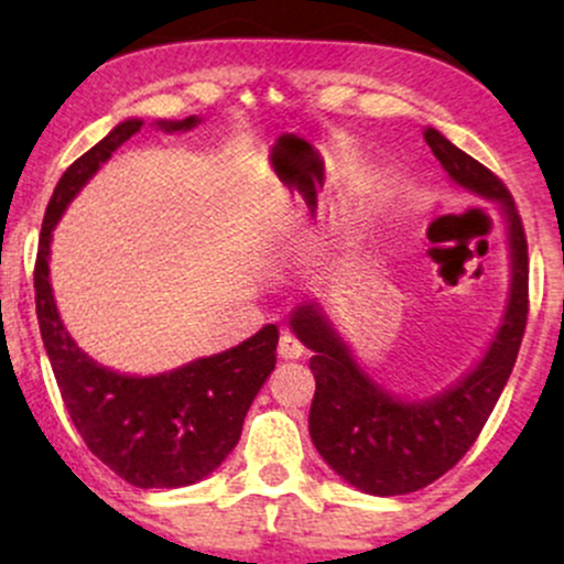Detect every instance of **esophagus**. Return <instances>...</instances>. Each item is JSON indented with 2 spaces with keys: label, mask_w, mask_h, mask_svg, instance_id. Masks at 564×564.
Here are the masks:
<instances>
[{
  "label": "esophagus",
  "mask_w": 564,
  "mask_h": 564,
  "mask_svg": "<svg viewBox=\"0 0 564 564\" xmlns=\"http://www.w3.org/2000/svg\"><path fill=\"white\" fill-rule=\"evenodd\" d=\"M278 355H281V358H286V360H296V358H302V355H304L302 341L296 339V336L283 334L281 339H278Z\"/></svg>",
  "instance_id": "34e87169"
}]
</instances>
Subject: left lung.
<instances>
[{
    "label": "left lung",
    "mask_w": 564,
    "mask_h": 564,
    "mask_svg": "<svg viewBox=\"0 0 564 564\" xmlns=\"http://www.w3.org/2000/svg\"><path fill=\"white\" fill-rule=\"evenodd\" d=\"M424 140L451 183L494 200L501 212L509 246V296L482 358L451 387L416 400L390 392L355 360L321 302H304L291 313V332L315 352L310 358L315 377L310 437L323 462L368 496L413 494L456 467L507 387L528 321V241L509 191L435 127L424 129Z\"/></svg>",
    "instance_id": "8db88e82"
}]
</instances>
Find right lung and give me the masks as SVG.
I'll return each mask as SVG.
<instances>
[{
	"mask_svg": "<svg viewBox=\"0 0 564 564\" xmlns=\"http://www.w3.org/2000/svg\"><path fill=\"white\" fill-rule=\"evenodd\" d=\"M142 124L121 121L63 172L39 236L36 318L63 403L87 448L134 488H185L209 477L236 448L246 411L275 368L278 326L268 323L241 345L153 377L100 366L63 326L50 283L53 230L82 187ZM198 124V116L153 121L170 134Z\"/></svg>",
	"mask_w": 564,
	"mask_h": 564,
	"instance_id": "1",
	"label": "right lung"
}]
</instances>
